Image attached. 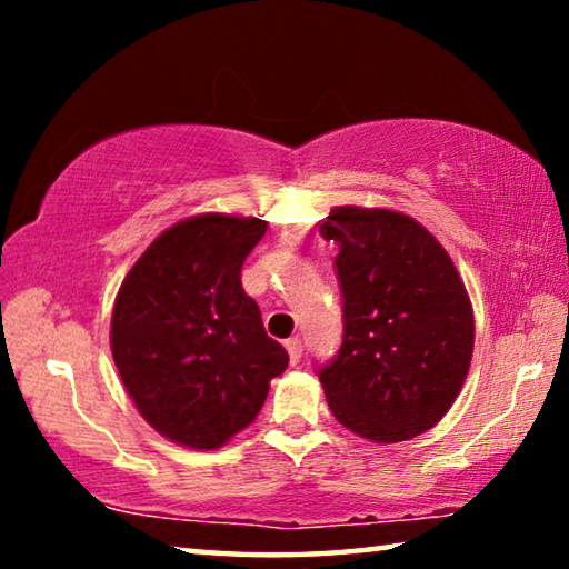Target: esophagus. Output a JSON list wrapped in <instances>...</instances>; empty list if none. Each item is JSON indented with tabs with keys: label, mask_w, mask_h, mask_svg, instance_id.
<instances>
[{
	"label": "esophagus",
	"mask_w": 569,
	"mask_h": 569,
	"mask_svg": "<svg viewBox=\"0 0 569 569\" xmlns=\"http://www.w3.org/2000/svg\"><path fill=\"white\" fill-rule=\"evenodd\" d=\"M286 351H288V359H291V363L301 361V353H303L301 339H288V341H286Z\"/></svg>",
	"instance_id": "34e87169"
}]
</instances>
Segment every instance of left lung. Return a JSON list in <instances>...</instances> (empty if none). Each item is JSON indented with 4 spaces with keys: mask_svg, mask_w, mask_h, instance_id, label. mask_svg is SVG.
Here are the masks:
<instances>
[{
    "mask_svg": "<svg viewBox=\"0 0 569 569\" xmlns=\"http://www.w3.org/2000/svg\"><path fill=\"white\" fill-rule=\"evenodd\" d=\"M339 243L343 341L319 381L346 429L407 441L451 409L475 351L465 281L439 240L389 208L339 206L321 223Z\"/></svg>",
    "mask_w": 569,
    "mask_h": 569,
    "instance_id": "1",
    "label": "left lung"
}]
</instances>
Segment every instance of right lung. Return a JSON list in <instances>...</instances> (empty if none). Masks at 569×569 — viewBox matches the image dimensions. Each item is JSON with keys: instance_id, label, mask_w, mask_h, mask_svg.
I'll use <instances>...</instances> for the list:
<instances>
[{"instance_id": "right-lung-1", "label": "right lung", "mask_w": 569, "mask_h": 569, "mask_svg": "<svg viewBox=\"0 0 569 569\" xmlns=\"http://www.w3.org/2000/svg\"><path fill=\"white\" fill-rule=\"evenodd\" d=\"M261 218L203 213L152 240L114 298L110 346L124 391L152 429L218 449L258 417L288 353L240 286Z\"/></svg>"}]
</instances>
